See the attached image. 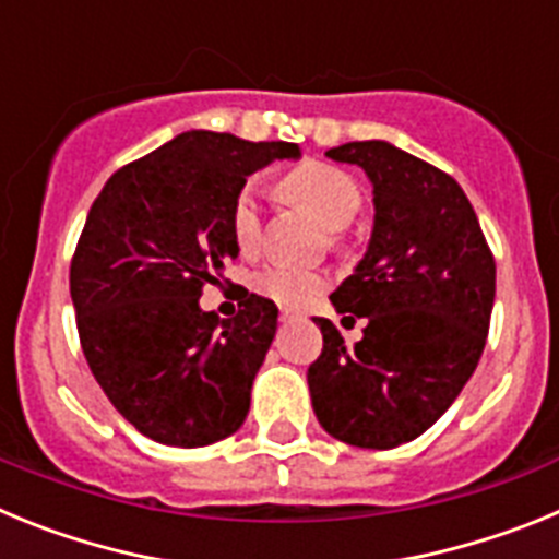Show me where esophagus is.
I'll list each match as a JSON object with an SVG mask.
<instances>
[{"label":"esophagus","mask_w":559,"mask_h":559,"mask_svg":"<svg viewBox=\"0 0 559 559\" xmlns=\"http://www.w3.org/2000/svg\"><path fill=\"white\" fill-rule=\"evenodd\" d=\"M296 319H299V313H296V310H290V308L280 310V322H296Z\"/></svg>","instance_id":"34e87169"}]
</instances>
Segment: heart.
Here are the masks:
<instances>
[{"label": "heart", "mask_w": 559, "mask_h": 559, "mask_svg": "<svg viewBox=\"0 0 559 559\" xmlns=\"http://www.w3.org/2000/svg\"><path fill=\"white\" fill-rule=\"evenodd\" d=\"M283 190L290 199L308 206L319 224L330 231H338L353 224L360 210V187L349 173L338 170L324 162H308L285 176ZM229 229L240 251H254L260 246V187L257 181L240 187L229 215ZM257 294L283 308H305L319 290L324 288V276L308 269L290 265H269L257 274Z\"/></svg>", "instance_id": "heart-1"}]
</instances>
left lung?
<instances>
[{
	"label": "left lung",
	"mask_w": 559,
	"mask_h": 559,
	"mask_svg": "<svg viewBox=\"0 0 559 559\" xmlns=\"http://www.w3.org/2000/svg\"><path fill=\"white\" fill-rule=\"evenodd\" d=\"M372 181L367 254L333 290L344 319H367L347 347L330 319L310 364L313 412L330 437L389 451L451 408L484 353L496 302V260L462 187L383 140L330 147ZM354 316L349 317L348 313Z\"/></svg>",
	"instance_id": "8db88e82"
}]
</instances>
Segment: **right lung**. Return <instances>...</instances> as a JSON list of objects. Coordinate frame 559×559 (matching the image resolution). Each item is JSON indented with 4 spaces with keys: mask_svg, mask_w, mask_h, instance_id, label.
Masks as SVG:
<instances>
[{
    "mask_svg": "<svg viewBox=\"0 0 559 559\" xmlns=\"http://www.w3.org/2000/svg\"><path fill=\"white\" fill-rule=\"evenodd\" d=\"M299 156L294 142L187 131L120 167L88 210L69 269L81 347L111 406L153 442L204 448L243 426L280 310L246 290L221 319L199 299L240 251V187Z\"/></svg>",
    "mask_w": 559,
    "mask_h": 559,
    "instance_id": "obj_1",
    "label": "right lung"
}]
</instances>
